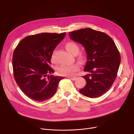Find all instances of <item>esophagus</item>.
I'll list each match as a JSON object with an SVG mask.
<instances>
[{
  "instance_id": "obj_1",
  "label": "esophagus",
  "mask_w": 134,
  "mask_h": 134,
  "mask_svg": "<svg viewBox=\"0 0 134 134\" xmlns=\"http://www.w3.org/2000/svg\"><path fill=\"white\" fill-rule=\"evenodd\" d=\"M76 77H69V79H70V80H72V81H74V80H75L76 79Z\"/></svg>"
}]
</instances>
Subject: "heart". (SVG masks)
I'll use <instances>...</instances> for the list:
<instances>
[{
  "label": "heart",
  "mask_w": 134,
  "mask_h": 134,
  "mask_svg": "<svg viewBox=\"0 0 134 134\" xmlns=\"http://www.w3.org/2000/svg\"><path fill=\"white\" fill-rule=\"evenodd\" d=\"M65 47L66 50L72 54H76L79 50L80 48L77 44H76L74 42H68L65 44ZM55 51L54 50L51 55V59L52 62L55 61ZM84 54L81 53L79 55L80 59H83L84 58ZM80 69V65L78 64H73L70 65H63L60 66L57 69V72L61 76H71L74 75L76 72H77Z\"/></svg>",
  "instance_id": "heart-1"
}]
</instances>
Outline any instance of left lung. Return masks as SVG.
<instances>
[{"label": "left lung", "instance_id": "obj_1", "mask_svg": "<svg viewBox=\"0 0 134 134\" xmlns=\"http://www.w3.org/2000/svg\"><path fill=\"white\" fill-rule=\"evenodd\" d=\"M69 35L84 47L87 53L84 71L91 74L82 76L86 84L80 93L90 98L101 96L111 88L117 76L121 59L115 43L107 34L90 28L70 32Z\"/></svg>", "mask_w": 134, "mask_h": 134}]
</instances>
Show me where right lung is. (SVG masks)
<instances>
[{
  "instance_id": "right-lung-1",
  "label": "right lung",
  "mask_w": 134,
  "mask_h": 134,
  "mask_svg": "<svg viewBox=\"0 0 134 134\" xmlns=\"http://www.w3.org/2000/svg\"><path fill=\"white\" fill-rule=\"evenodd\" d=\"M66 32L42 33L25 37L13 53V68L15 80L30 99L46 101L55 93L59 82L65 77L51 74V55L62 41Z\"/></svg>"
}]
</instances>
